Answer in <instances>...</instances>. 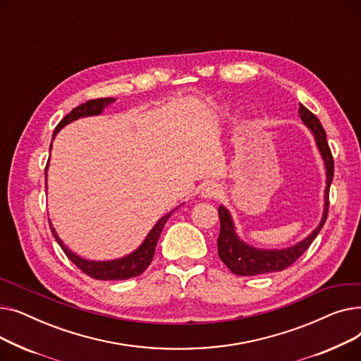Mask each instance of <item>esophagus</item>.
<instances>
[{"mask_svg": "<svg viewBox=\"0 0 361 361\" xmlns=\"http://www.w3.org/2000/svg\"><path fill=\"white\" fill-rule=\"evenodd\" d=\"M219 193H221V188H219V185H218L216 183H214V181L206 183V184H203V187H202V196L206 197V199L218 197Z\"/></svg>", "mask_w": 361, "mask_h": 361, "instance_id": "34e87169", "label": "esophagus"}]
</instances>
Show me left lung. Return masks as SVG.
Instances as JSON below:
<instances>
[{
	"mask_svg": "<svg viewBox=\"0 0 361 361\" xmlns=\"http://www.w3.org/2000/svg\"><path fill=\"white\" fill-rule=\"evenodd\" d=\"M300 117L306 123V126L312 130L314 135L316 143L319 146V150L322 157L325 159L326 165V190H325V212L324 218H322L317 228L301 243L295 244L294 247L286 249V250H257L250 247L245 243H243L235 231H234V224L231 221V216L228 211L225 209L224 206H219L218 214H219V222H221V230L218 237V255L219 259L228 267V269L240 276H253L260 274H269L276 271H283L297 259L305 253L313 240L320 233L322 226L325 225L329 211V188L334 178V157L331 147L326 142V133L325 128L322 127L319 118L314 116L312 111H309L305 105H300Z\"/></svg>",
	"mask_w": 361,
	"mask_h": 361,
	"instance_id": "1",
	"label": "left lung"
}]
</instances>
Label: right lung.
I'll use <instances>...</instances> for the list:
<instances>
[{"mask_svg":"<svg viewBox=\"0 0 361 361\" xmlns=\"http://www.w3.org/2000/svg\"><path fill=\"white\" fill-rule=\"evenodd\" d=\"M116 99L114 98H98V99H89L85 104L75 106L74 109L70 111V114L59 123V126L55 127L54 130V136L59 133L66 124L78 120L80 117H87V116H98V114L102 112V109L114 102ZM171 216V214L165 215L164 218H161L158 221V224L152 228V231L149 233V235L146 237V240L143 241V244L135 252L131 253L123 259L118 260H111V262H89L85 260L79 256H75L74 253H71L66 245L61 243V240L59 238V235L55 234V230L51 226V231L52 235L55 237L56 243L61 245L63 252L66 253V256L78 267L82 272H85L87 276L93 278V279H101V281H118V279H128L133 276H137L140 274H143L146 271V268L150 264L152 259H154L155 255V247H157V243L158 238L162 233V228L165 222L168 221V218Z\"/></svg>","mask_w":361,"mask_h":361,"instance_id":"add662e5","label":"right lung"}]
</instances>
